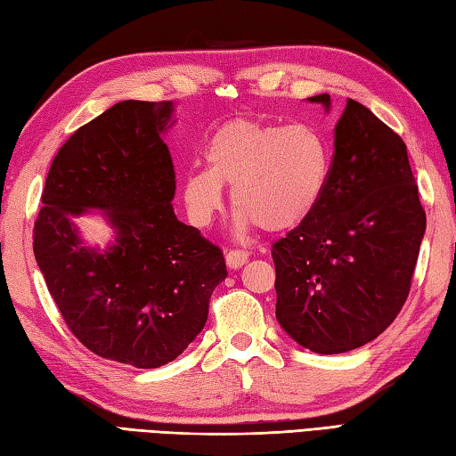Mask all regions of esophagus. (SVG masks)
I'll return each mask as SVG.
<instances>
[{
    "instance_id": "obj_1",
    "label": "esophagus",
    "mask_w": 456,
    "mask_h": 456,
    "mask_svg": "<svg viewBox=\"0 0 456 456\" xmlns=\"http://www.w3.org/2000/svg\"><path fill=\"white\" fill-rule=\"evenodd\" d=\"M248 260V253L247 250H229V253L225 255V263H227V266L231 268V270H237V268H240L243 266L245 263Z\"/></svg>"
}]
</instances>
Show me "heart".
I'll use <instances>...</instances> for the list:
<instances>
[{"label":"heart","mask_w":456,"mask_h":456,"mask_svg":"<svg viewBox=\"0 0 456 456\" xmlns=\"http://www.w3.org/2000/svg\"><path fill=\"white\" fill-rule=\"evenodd\" d=\"M203 159L208 168L188 170L182 182L188 216L201 229L223 209V186H231L239 231L256 223L284 233L314 216L331 176V149L312 125L227 121L211 134Z\"/></svg>","instance_id":"1"}]
</instances>
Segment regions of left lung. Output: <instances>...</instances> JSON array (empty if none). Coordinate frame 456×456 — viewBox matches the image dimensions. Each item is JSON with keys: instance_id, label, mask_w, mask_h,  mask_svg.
<instances>
[{"instance_id": "8db88e82", "label": "left lung", "mask_w": 456, "mask_h": 456, "mask_svg": "<svg viewBox=\"0 0 456 456\" xmlns=\"http://www.w3.org/2000/svg\"><path fill=\"white\" fill-rule=\"evenodd\" d=\"M329 111V94L307 98ZM425 235V211L398 133L346 100L325 196L276 240V319L309 351L370 343L400 314Z\"/></svg>"}]
</instances>
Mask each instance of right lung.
Instances as JSON below:
<instances>
[{
    "instance_id": "right-lung-1",
    "label": "right lung",
    "mask_w": 456,
    "mask_h": 456,
    "mask_svg": "<svg viewBox=\"0 0 456 456\" xmlns=\"http://www.w3.org/2000/svg\"><path fill=\"white\" fill-rule=\"evenodd\" d=\"M172 102L125 100L84 125L53 160L33 250L68 329L98 356L159 368L186 351L227 278L221 248L172 209L162 133ZM98 208L116 239L83 243L73 217Z\"/></svg>"
}]
</instances>
